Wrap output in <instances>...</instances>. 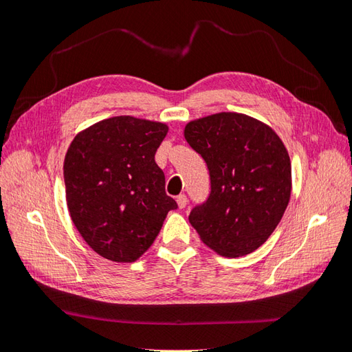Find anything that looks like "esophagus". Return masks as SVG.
Instances as JSON below:
<instances>
[{
  "instance_id": "34e87169",
  "label": "esophagus",
  "mask_w": 352,
  "mask_h": 352,
  "mask_svg": "<svg viewBox=\"0 0 352 352\" xmlns=\"http://www.w3.org/2000/svg\"><path fill=\"white\" fill-rule=\"evenodd\" d=\"M177 204L180 208H184L186 206H188V197L186 195H178L177 197Z\"/></svg>"
}]
</instances>
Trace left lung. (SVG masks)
<instances>
[{
	"label": "left lung",
	"instance_id": "obj_1",
	"mask_svg": "<svg viewBox=\"0 0 352 352\" xmlns=\"http://www.w3.org/2000/svg\"><path fill=\"white\" fill-rule=\"evenodd\" d=\"M188 144L206 160L212 190L189 214L208 248L242 257L263 245L278 226L292 192L286 146L256 118L221 111L184 126Z\"/></svg>",
	"mask_w": 352,
	"mask_h": 352
}]
</instances>
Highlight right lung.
I'll return each mask as SVG.
<instances>
[{"label": "right lung", "instance_id": "add662e5", "mask_svg": "<svg viewBox=\"0 0 352 352\" xmlns=\"http://www.w3.org/2000/svg\"><path fill=\"white\" fill-rule=\"evenodd\" d=\"M168 130L163 122L115 116L80 131L69 145L63 164L68 210L101 257L136 261L177 208L154 160Z\"/></svg>", "mask_w": 352, "mask_h": 352}]
</instances>
